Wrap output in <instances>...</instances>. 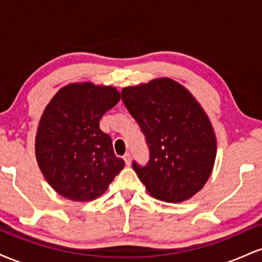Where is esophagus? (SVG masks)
I'll return each mask as SVG.
<instances>
[{
    "instance_id": "esophagus-1",
    "label": "esophagus",
    "mask_w": 262,
    "mask_h": 262,
    "mask_svg": "<svg viewBox=\"0 0 262 262\" xmlns=\"http://www.w3.org/2000/svg\"><path fill=\"white\" fill-rule=\"evenodd\" d=\"M123 159H124V161H125V165H130L132 164V155L129 154V152H127V154H125L124 156H123Z\"/></svg>"
}]
</instances>
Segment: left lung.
Masks as SVG:
<instances>
[{"label":"left lung","mask_w":262,"mask_h":262,"mask_svg":"<svg viewBox=\"0 0 262 262\" xmlns=\"http://www.w3.org/2000/svg\"><path fill=\"white\" fill-rule=\"evenodd\" d=\"M122 101L138 122L149 148L145 165L132 162L156 200L182 202L207 182L217 143L202 107L185 87L170 79L127 87Z\"/></svg>","instance_id":"obj_1"}]
</instances>
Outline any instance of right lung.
I'll list each match as a JSON object with an SVG mask.
<instances>
[{
	"label": "right lung",
	"instance_id": "1",
	"mask_svg": "<svg viewBox=\"0 0 262 262\" xmlns=\"http://www.w3.org/2000/svg\"><path fill=\"white\" fill-rule=\"evenodd\" d=\"M121 100L113 87L92 83L61 89L45 108L35 138V155L49 185L62 197L92 201L124 167L100 121Z\"/></svg>",
	"mask_w": 262,
	"mask_h": 262
}]
</instances>
